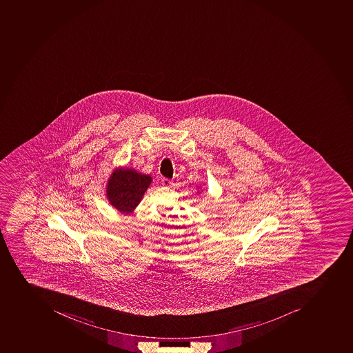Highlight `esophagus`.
I'll return each mask as SVG.
<instances>
[{
    "label": "esophagus",
    "mask_w": 353,
    "mask_h": 353,
    "mask_svg": "<svg viewBox=\"0 0 353 353\" xmlns=\"http://www.w3.org/2000/svg\"><path fill=\"white\" fill-rule=\"evenodd\" d=\"M161 181H163V186H165V187H170L172 186V181H169V179H167V178H163V179H161Z\"/></svg>",
    "instance_id": "1"
}]
</instances>
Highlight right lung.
I'll return each mask as SVG.
<instances>
[{
	"instance_id": "obj_1",
	"label": "right lung",
	"mask_w": 353,
	"mask_h": 353,
	"mask_svg": "<svg viewBox=\"0 0 353 353\" xmlns=\"http://www.w3.org/2000/svg\"><path fill=\"white\" fill-rule=\"evenodd\" d=\"M150 184L149 175H143L134 169L117 168L107 183V199L121 213H132Z\"/></svg>"
}]
</instances>
